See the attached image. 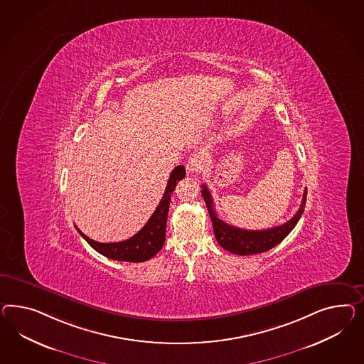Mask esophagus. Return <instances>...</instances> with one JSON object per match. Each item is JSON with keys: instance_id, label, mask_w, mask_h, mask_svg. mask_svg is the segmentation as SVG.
Here are the masks:
<instances>
[{"instance_id": "obj_1", "label": "esophagus", "mask_w": 364, "mask_h": 364, "mask_svg": "<svg viewBox=\"0 0 364 364\" xmlns=\"http://www.w3.org/2000/svg\"><path fill=\"white\" fill-rule=\"evenodd\" d=\"M208 157L203 151H195L188 159L187 169L189 173H200L207 167Z\"/></svg>"}]
</instances>
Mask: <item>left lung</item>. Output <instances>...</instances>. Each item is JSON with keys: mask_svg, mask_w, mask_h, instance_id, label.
I'll return each mask as SVG.
<instances>
[{"mask_svg": "<svg viewBox=\"0 0 364 364\" xmlns=\"http://www.w3.org/2000/svg\"><path fill=\"white\" fill-rule=\"evenodd\" d=\"M201 187H203L201 195L207 204L217 242L228 252L238 256H250V255L264 253L270 250L272 247H274L275 245H278L294 229V226L296 225V223L299 221V218L304 215V210H305L307 189L304 192L302 203L298 212L287 223L282 225L264 229V230H246V229L229 225L223 220H220L213 207V198L210 196V192L208 191L205 186H201Z\"/></svg>", "mask_w": 364, "mask_h": 364, "instance_id": "obj_1", "label": "left lung"}]
</instances>
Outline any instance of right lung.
Here are the masks:
<instances>
[{
  "instance_id": "obj_1",
  "label": "right lung",
  "mask_w": 364,
  "mask_h": 364,
  "mask_svg": "<svg viewBox=\"0 0 364 364\" xmlns=\"http://www.w3.org/2000/svg\"><path fill=\"white\" fill-rule=\"evenodd\" d=\"M186 176V168L177 166L168 180L166 192L161 197L155 212L152 213L147 224L143 226L135 236L120 242H98L82 233L77 228L79 235L83 237L91 247H94L102 256L124 262H143L156 255L164 245L166 229H167L168 209L171 203V195L176 184Z\"/></svg>"
}]
</instances>
